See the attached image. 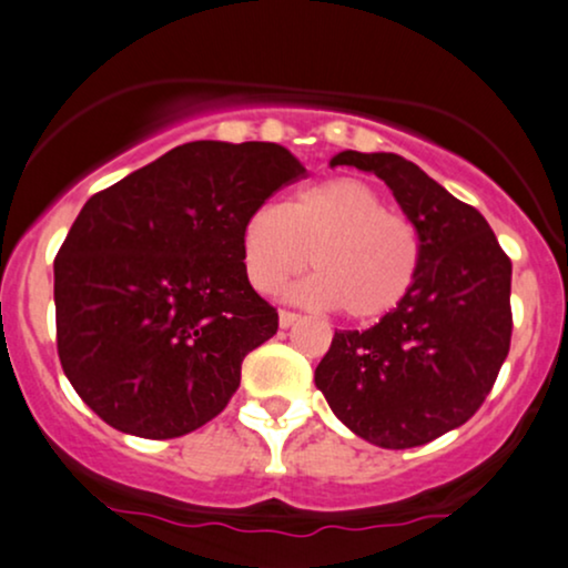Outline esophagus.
Wrapping results in <instances>:
<instances>
[{"instance_id":"1","label":"esophagus","mask_w":568,"mask_h":568,"mask_svg":"<svg viewBox=\"0 0 568 568\" xmlns=\"http://www.w3.org/2000/svg\"><path fill=\"white\" fill-rule=\"evenodd\" d=\"M298 320H301V314L285 312V308H280V327H283V329H288L291 325H296Z\"/></svg>"}]
</instances>
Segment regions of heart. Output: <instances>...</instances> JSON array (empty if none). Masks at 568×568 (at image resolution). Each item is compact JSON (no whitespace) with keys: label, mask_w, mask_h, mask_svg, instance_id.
<instances>
[{"label":"heart","mask_w":568,"mask_h":568,"mask_svg":"<svg viewBox=\"0 0 568 568\" xmlns=\"http://www.w3.org/2000/svg\"><path fill=\"white\" fill-rule=\"evenodd\" d=\"M243 270L262 293H275L308 264L317 272L291 285L304 306L346 308L354 320L390 314L422 270V235L358 178L306 185L288 204L256 206L243 222Z\"/></svg>","instance_id":"b5f03b06"}]
</instances>
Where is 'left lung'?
Instances as JSON below:
<instances>
[{
	"instance_id": "left-lung-1",
	"label": "left lung",
	"mask_w": 568,
	"mask_h": 568,
	"mask_svg": "<svg viewBox=\"0 0 568 568\" xmlns=\"http://www.w3.org/2000/svg\"><path fill=\"white\" fill-rule=\"evenodd\" d=\"M375 172L422 235V270L369 329H341L314 385L351 433L414 448L462 427L511 346V262L475 206L390 152L335 154L329 168Z\"/></svg>"
}]
</instances>
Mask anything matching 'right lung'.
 <instances>
[{
  "instance_id": "1",
  "label": "right lung",
  "mask_w": 568,
  "mask_h": 568,
  "mask_svg": "<svg viewBox=\"0 0 568 568\" xmlns=\"http://www.w3.org/2000/svg\"><path fill=\"white\" fill-rule=\"evenodd\" d=\"M304 172L280 143L191 141L85 201L54 260L57 351L106 425L168 440L227 406L277 333L243 222Z\"/></svg>"
}]
</instances>
